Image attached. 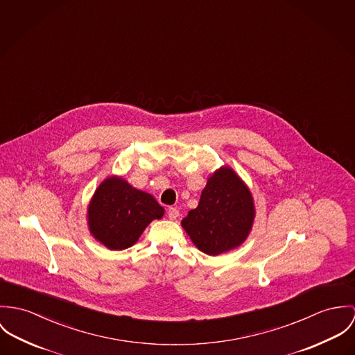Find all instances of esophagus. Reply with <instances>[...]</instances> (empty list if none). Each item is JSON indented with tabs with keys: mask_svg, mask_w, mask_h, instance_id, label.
<instances>
[{
	"mask_svg": "<svg viewBox=\"0 0 355 355\" xmlns=\"http://www.w3.org/2000/svg\"><path fill=\"white\" fill-rule=\"evenodd\" d=\"M178 216H180V212H178L177 208L170 207V208L167 209V218H168L170 220H175Z\"/></svg>",
	"mask_w": 355,
	"mask_h": 355,
	"instance_id": "esophagus-1",
	"label": "esophagus"
}]
</instances>
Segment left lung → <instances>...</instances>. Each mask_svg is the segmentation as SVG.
I'll return each instance as SVG.
<instances>
[{
    "instance_id": "8db88e82",
    "label": "left lung",
    "mask_w": 355,
    "mask_h": 355,
    "mask_svg": "<svg viewBox=\"0 0 355 355\" xmlns=\"http://www.w3.org/2000/svg\"><path fill=\"white\" fill-rule=\"evenodd\" d=\"M254 220L253 197L230 167H220L207 181L195 209L181 225L197 248L211 256L239 246Z\"/></svg>"
}]
</instances>
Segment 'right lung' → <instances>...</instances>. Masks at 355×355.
<instances>
[{"label": "right lung", "mask_w": 355, "mask_h": 355, "mask_svg": "<svg viewBox=\"0 0 355 355\" xmlns=\"http://www.w3.org/2000/svg\"><path fill=\"white\" fill-rule=\"evenodd\" d=\"M164 214L158 201L129 185L121 177L106 178L88 205L91 234L112 250H122L137 242L144 229Z\"/></svg>", "instance_id": "right-lung-1"}]
</instances>
